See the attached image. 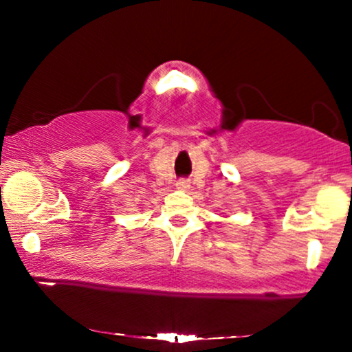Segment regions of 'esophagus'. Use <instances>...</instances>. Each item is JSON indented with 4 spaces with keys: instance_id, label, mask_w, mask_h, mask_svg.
<instances>
[{
    "instance_id": "obj_1",
    "label": "esophagus",
    "mask_w": 352,
    "mask_h": 352,
    "mask_svg": "<svg viewBox=\"0 0 352 352\" xmlns=\"http://www.w3.org/2000/svg\"><path fill=\"white\" fill-rule=\"evenodd\" d=\"M188 187H190V185H188L187 180H179V182H177V188H179V190H187Z\"/></svg>"
}]
</instances>
